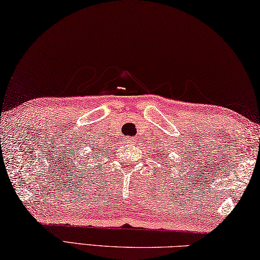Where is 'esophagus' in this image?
Here are the masks:
<instances>
[{"label": "esophagus", "mask_w": 260, "mask_h": 260, "mask_svg": "<svg viewBox=\"0 0 260 260\" xmlns=\"http://www.w3.org/2000/svg\"><path fill=\"white\" fill-rule=\"evenodd\" d=\"M125 140H126L127 143H133V144L136 143V139H135V138H126Z\"/></svg>", "instance_id": "esophagus-1"}]
</instances>
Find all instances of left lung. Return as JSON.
<instances>
[{
    "mask_svg": "<svg viewBox=\"0 0 260 260\" xmlns=\"http://www.w3.org/2000/svg\"><path fill=\"white\" fill-rule=\"evenodd\" d=\"M162 158H165V155H164V156H162ZM168 168H169V167H168Z\"/></svg>",
    "mask_w": 260,
    "mask_h": 260,
    "instance_id": "left-lung-1",
    "label": "left lung"
}]
</instances>
